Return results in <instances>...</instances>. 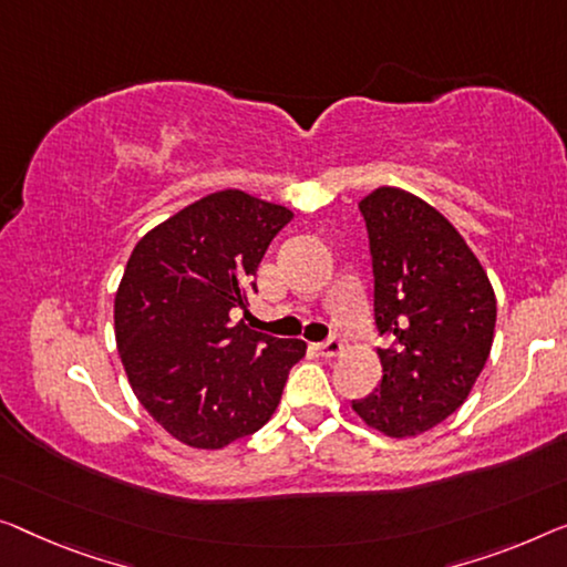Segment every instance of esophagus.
<instances>
[{"mask_svg": "<svg viewBox=\"0 0 567 567\" xmlns=\"http://www.w3.org/2000/svg\"><path fill=\"white\" fill-rule=\"evenodd\" d=\"M318 351H320V357L336 359V357H341V353H343V343L338 341V338H328V341L318 343Z\"/></svg>", "mask_w": 567, "mask_h": 567, "instance_id": "esophagus-1", "label": "esophagus"}]
</instances>
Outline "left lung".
Wrapping results in <instances>:
<instances>
[{
	"label": "left lung",
	"instance_id": "obj_1",
	"mask_svg": "<svg viewBox=\"0 0 567 567\" xmlns=\"http://www.w3.org/2000/svg\"><path fill=\"white\" fill-rule=\"evenodd\" d=\"M374 269L382 384L351 408L386 437H415L466 402L494 343L486 269L441 210L392 185L359 203Z\"/></svg>",
	"mask_w": 567,
	"mask_h": 567
}]
</instances>
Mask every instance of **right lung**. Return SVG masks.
Returning a JSON list of instances; mask_svg holds the SVG:
<instances>
[{
  "mask_svg": "<svg viewBox=\"0 0 567 567\" xmlns=\"http://www.w3.org/2000/svg\"><path fill=\"white\" fill-rule=\"evenodd\" d=\"M292 210L226 188L157 224L134 247L114 298L116 351L152 417L200 451L257 433L306 357L300 338L234 323Z\"/></svg>",
  "mask_w": 567,
  "mask_h": 567,
  "instance_id": "right-lung-1",
  "label": "right lung"
}]
</instances>
